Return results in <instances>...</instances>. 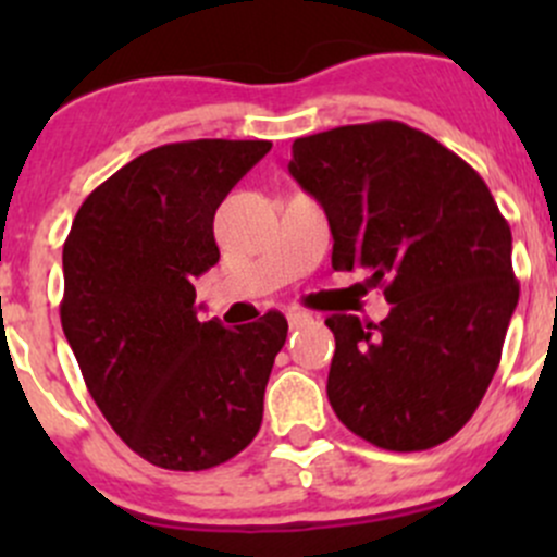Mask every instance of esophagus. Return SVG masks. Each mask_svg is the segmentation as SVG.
I'll use <instances>...</instances> for the list:
<instances>
[{"mask_svg": "<svg viewBox=\"0 0 557 557\" xmlns=\"http://www.w3.org/2000/svg\"><path fill=\"white\" fill-rule=\"evenodd\" d=\"M310 320H312V314H307V312H299V310H290V312H288L290 329H299V325L310 323Z\"/></svg>", "mask_w": 557, "mask_h": 557, "instance_id": "obj_1", "label": "esophagus"}]
</instances>
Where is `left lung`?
I'll use <instances>...</instances> for the list:
<instances>
[{
	"label": "left lung",
	"instance_id": "1",
	"mask_svg": "<svg viewBox=\"0 0 557 557\" xmlns=\"http://www.w3.org/2000/svg\"><path fill=\"white\" fill-rule=\"evenodd\" d=\"M288 172L325 210L334 269L372 272L391 305L380 323L325 318L336 418L383 450L442 445L480 407L518 307L507 218L460 156L398 121L299 137Z\"/></svg>",
	"mask_w": 557,
	"mask_h": 557
}]
</instances>
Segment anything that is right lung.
<instances>
[{
    "label": "right lung",
    "mask_w": 557,
    "mask_h": 557,
    "mask_svg": "<svg viewBox=\"0 0 557 557\" xmlns=\"http://www.w3.org/2000/svg\"><path fill=\"white\" fill-rule=\"evenodd\" d=\"M272 150L190 139L148 150L86 196L64 243L61 329L115 434L153 466L205 471L243 453L288 320L226 329L196 318L194 277L221 250L212 221Z\"/></svg>",
    "instance_id": "obj_1"
}]
</instances>
